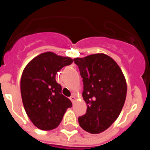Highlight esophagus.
<instances>
[{"label":"esophagus","mask_w":150,"mask_h":150,"mask_svg":"<svg viewBox=\"0 0 150 150\" xmlns=\"http://www.w3.org/2000/svg\"><path fill=\"white\" fill-rule=\"evenodd\" d=\"M70 100H71V101L72 103H74L75 101V97L74 96H71V97H70Z\"/></svg>","instance_id":"esophagus-1"}]
</instances>
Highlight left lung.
I'll list each match as a JSON object with an SVG mask.
<instances>
[{"mask_svg": "<svg viewBox=\"0 0 150 150\" xmlns=\"http://www.w3.org/2000/svg\"><path fill=\"white\" fill-rule=\"evenodd\" d=\"M83 78V97L87 112L78 118L87 132L97 134L108 129L117 119L125 104L127 84L121 69L111 57L95 54L76 58Z\"/></svg>", "mask_w": 150, "mask_h": 150, "instance_id": "obj_1", "label": "left lung"}]
</instances>
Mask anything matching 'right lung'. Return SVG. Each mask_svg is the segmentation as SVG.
Returning <instances> with one entry per match:
<instances>
[{
  "label": "right lung",
  "instance_id": "1",
  "mask_svg": "<svg viewBox=\"0 0 150 150\" xmlns=\"http://www.w3.org/2000/svg\"><path fill=\"white\" fill-rule=\"evenodd\" d=\"M73 59L53 52L42 53L29 62L22 72L21 94L25 112L42 130L57 128L71 101L62 94L55 80L59 70L71 65Z\"/></svg>",
  "mask_w": 150,
  "mask_h": 150
}]
</instances>
